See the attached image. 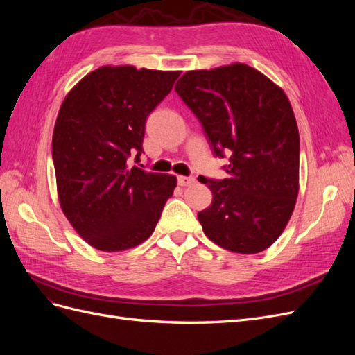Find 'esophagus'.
<instances>
[{"label": "esophagus", "instance_id": "esophagus-1", "mask_svg": "<svg viewBox=\"0 0 355 355\" xmlns=\"http://www.w3.org/2000/svg\"><path fill=\"white\" fill-rule=\"evenodd\" d=\"M196 182V178H188V176H178V184L180 187H189Z\"/></svg>", "mask_w": 355, "mask_h": 355}]
</instances>
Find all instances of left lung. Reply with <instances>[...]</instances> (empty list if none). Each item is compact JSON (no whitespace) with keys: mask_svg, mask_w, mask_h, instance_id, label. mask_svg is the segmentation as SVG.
Segmentation results:
<instances>
[{"mask_svg":"<svg viewBox=\"0 0 355 355\" xmlns=\"http://www.w3.org/2000/svg\"><path fill=\"white\" fill-rule=\"evenodd\" d=\"M202 125L213 155L230 157L225 179H207L204 234L223 249L253 254L284 231L299 191V132L284 92L244 63L189 71L175 87Z\"/></svg>","mask_w":355,"mask_h":355,"instance_id":"8db88e82","label":"left lung"}]
</instances>
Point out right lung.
Returning a JSON list of instances; mask_svg holds the SVG:
<instances>
[{
	"label": "right lung",
	"mask_w": 355,
	"mask_h": 355,
	"mask_svg": "<svg viewBox=\"0 0 355 355\" xmlns=\"http://www.w3.org/2000/svg\"><path fill=\"white\" fill-rule=\"evenodd\" d=\"M180 72L103 67L63 101L51 155L60 207L94 249L120 252L151 235L176 178L127 163L144 153L146 118Z\"/></svg>",
	"instance_id": "obj_1"
}]
</instances>
